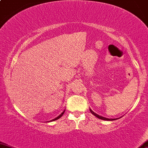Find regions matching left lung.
I'll list each match as a JSON object with an SVG mask.
<instances>
[{
	"instance_id": "1",
	"label": "left lung",
	"mask_w": 148,
	"mask_h": 148,
	"mask_svg": "<svg viewBox=\"0 0 148 148\" xmlns=\"http://www.w3.org/2000/svg\"><path fill=\"white\" fill-rule=\"evenodd\" d=\"M90 112L92 114V115H94L95 116H96L97 118H99V119H101V120H117V119H119V118H115V119H109V118H104V117L100 116V115H97V114L95 113V112H94L93 111H92L91 109H90Z\"/></svg>"
}]
</instances>
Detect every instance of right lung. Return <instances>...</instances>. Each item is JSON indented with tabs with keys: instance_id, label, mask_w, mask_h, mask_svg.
<instances>
[{
	"instance_id": "add662e5",
	"label": "right lung",
	"mask_w": 148,
	"mask_h": 148,
	"mask_svg": "<svg viewBox=\"0 0 148 148\" xmlns=\"http://www.w3.org/2000/svg\"><path fill=\"white\" fill-rule=\"evenodd\" d=\"M65 110H64L63 112H62V113L60 114V115H59V116H58L57 118H55V119H53V120H50V122H51V121H54V120H58V119H59V118H61V117L63 116V114H64V112H65Z\"/></svg>"
}]
</instances>
